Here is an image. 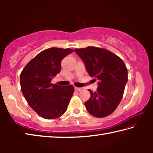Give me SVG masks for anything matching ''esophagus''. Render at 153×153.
<instances>
[{"mask_svg": "<svg viewBox=\"0 0 153 153\" xmlns=\"http://www.w3.org/2000/svg\"><path fill=\"white\" fill-rule=\"evenodd\" d=\"M75 90L76 91H80V90H82V88H78V87H75Z\"/></svg>", "mask_w": 153, "mask_h": 153, "instance_id": "obj_1", "label": "esophagus"}]
</instances>
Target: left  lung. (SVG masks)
<instances>
[{
    "mask_svg": "<svg viewBox=\"0 0 153 153\" xmlns=\"http://www.w3.org/2000/svg\"><path fill=\"white\" fill-rule=\"evenodd\" d=\"M74 51L82 59L90 77L98 80V88L84 103L96 117H105L116 109L128 82V69L122 59L105 48L88 46Z\"/></svg>",
    "mask_w": 153,
    "mask_h": 153,
    "instance_id": "8db88e82",
    "label": "left lung"
}]
</instances>
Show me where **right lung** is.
Segmentation results:
<instances>
[{"label": "right lung", "mask_w": 153, "mask_h": 153, "mask_svg": "<svg viewBox=\"0 0 153 153\" xmlns=\"http://www.w3.org/2000/svg\"><path fill=\"white\" fill-rule=\"evenodd\" d=\"M73 52L71 48L46 49L32 59L20 74L21 90L28 105L46 120L63 115L73 96L72 85L63 86L51 83L61 71L62 59Z\"/></svg>", "instance_id": "right-lung-1"}]
</instances>
